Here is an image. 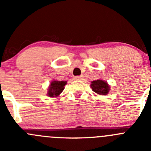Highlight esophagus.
Listing matches in <instances>:
<instances>
[{
    "label": "esophagus",
    "instance_id": "34e87169",
    "mask_svg": "<svg viewBox=\"0 0 151 151\" xmlns=\"http://www.w3.org/2000/svg\"><path fill=\"white\" fill-rule=\"evenodd\" d=\"M74 79L76 80H82L83 79V76H77V77H74Z\"/></svg>",
    "mask_w": 151,
    "mask_h": 151
}]
</instances>
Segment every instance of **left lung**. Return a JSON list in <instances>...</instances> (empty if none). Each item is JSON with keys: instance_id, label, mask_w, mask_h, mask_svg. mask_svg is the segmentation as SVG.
I'll return each mask as SVG.
<instances>
[{"instance_id": "obj_1", "label": "left lung", "mask_w": 151, "mask_h": 151, "mask_svg": "<svg viewBox=\"0 0 151 151\" xmlns=\"http://www.w3.org/2000/svg\"><path fill=\"white\" fill-rule=\"evenodd\" d=\"M93 91L100 95H106L109 91V86L104 80H97L91 82V85Z\"/></svg>"}]
</instances>
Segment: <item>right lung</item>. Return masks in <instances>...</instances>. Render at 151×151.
<instances>
[{"label": "right lung", "mask_w": 151, "mask_h": 151, "mask_svg": "<svg viewBox=\"0 0 151 151\" xmlns=\"http://www.w3.org/2000/svg\"><path fill=\"white\" fill-rule=\"evenodd\" d=\"M66 81H52L49 87L48 96L50 97L58 96L64 89Z\"/></svg>", "instance_id": "right-lung-1"}]
</instances>
